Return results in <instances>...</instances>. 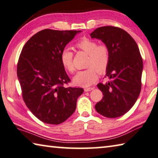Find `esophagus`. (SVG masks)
Wrapping results in <instances>:
<instances>
[{
    "mask_svg": "<svg viewBox=\"0 0 158 158\" xmlns=\"http://www.w3.org/2000/svg\"><path fill=\"white\" fill-rule=\"evenodd\" d=\"M94 89V87H86V88H85L84 90L85 92H89V91H91V90Z\"/></svg>",
    "mask_w": 158,
    "mask_h": 158,
    "instance_id": "obj_1",
    "label": "esophagus"
}]
</instances>
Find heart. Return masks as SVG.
<instances>
[{
	"label": "heart",
	"instance_id": "heart-1",
	"mask_svg": "<svg viewBox=\"0 0 158 158\" xmlns=\"http://www.w3.org/2000/svg\"><path fill=\"white\" fill-rule=\"evenodd\" d=\"M76 48L88 55L87 69L77 72L73 77V83L81 87H88L98 79V73H104L109 64L110 52L105 44L97 45L96 41L83 38L76 44ZM73 52L64 50L61 52L60 61L66 71L72 73L75 68L73 64Z\"/></svg>",
	"mask_w": 158,
	"mask_h": 158
}]
</instances>
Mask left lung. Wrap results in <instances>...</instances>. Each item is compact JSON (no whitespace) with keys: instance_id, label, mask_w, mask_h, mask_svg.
<instances>
[{"instance_id":"left-lung-1","label":"left lung","mask_w":158,"mask_h":158,"mask_svg":"<svg viewBox=\"0 0 158 158\" xmlns=\"http://www.w3.org/2000/svg\"><path fill=\"white\" fill-rule=\"evenodd\" d=\"M90 36L102 40L110 52L106 77L110 81L97 85L103 97L95 109L106 118L120 117L131 109L141 92L143 60L138 45L125 30L111 26L97 28Z\"/></svg>"}]
</instances>
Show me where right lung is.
<instances>
[{
	"label": "right lung",
	"instance_id": "add662e5",
	"mask_svg": "<svg viewBox=\"0 0 158 158\" xmlns=\"http://www.w3.org/2000/svg\"><path fill=\"white\" fill-rule=\"evenodd\" d=\"M81 31L44 29L35 33L23 48L17 64V77L24 102L42 122L59 125L76 108L84 89L66 87L70 82L60 55Z\"/></svg>",
	"mask_w": 158,
	"mask_h": 158
}]
</instances>
